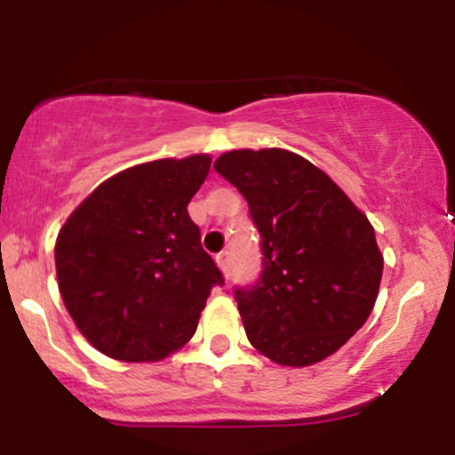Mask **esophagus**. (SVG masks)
<instances>
[{"instance_id":"34e87169","label":"esophagus","mask_w":455,"mask_h":455,"mask_svg":"<svg viewBox=\"0 0 455 455\" xmlns=\"http://www.w3.org/2000/svg\"><path fill=\"white\" fill-rule=\"evenodd\" d=\"M216 263L218 267L222 269V274L227 275V278H231V252H228V250H224V252L218 254Z\"/></svg>"}]
</instances>
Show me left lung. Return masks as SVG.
<instances>
[{
  "mask_svg": "<svg viewBox=\"0 0 455 455\" xmlns=\"http://www.w3.org/2000/svg\"><path fill=\"white\" fill-rule=\"evenodd\" d=\"M213 169L242 192L260 233L259 280L235 289L245 336L280 365L323 362L377 301L383 254L372 224L293 151L235 149Z\"/></svg>",
  "mask_w": 455,
  "mask_h": 455,
  "instance_id": "left-lung-1",
  "label": "left lung"
}]
</instances>
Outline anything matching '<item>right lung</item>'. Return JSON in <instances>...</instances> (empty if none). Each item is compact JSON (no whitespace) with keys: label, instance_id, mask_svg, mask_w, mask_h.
<instances>
[{"label":"right lung","instance_id":"1","mask_svg":"<svg viewBox=\"0 0 455 455\" xmlns=\"http://www.w3.org/2000/svg\"><path fill=\"white\" fill-rule=\"evenodd\" d=\"M210 166V156L198 154L122 171L57 235L61 299L100 353L158 362L195 336L212 289L224 284L188 216Z\"/></svg>","mask_w":455,"mask_h":455}]
</instances>
